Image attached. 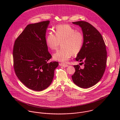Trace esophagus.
I'll return each instance as SVG.
<instances>
[{
  "label": "esophagus",
  "instance_id": "obj_1",
  "mask_svg": "<svg viewBox=\"0 0 120 120\" xmlns=\"http://www.w3.org/2000/svg\"><path fill=\"white\" fill-rule=\"evenodd\" d=\"M59 65L60 66L63 67H68V65L67 64H65L64 63H60Z\"/></svg>",
  "mask_w": 120,
  "mask_h": 120
}]
</instances>
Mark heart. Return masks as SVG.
Wrapping results in <instances>:
<instances>
[{"label": "heart", "mask_w": 120, "mask_h": 120, "mask_svg": "<svg viewBox=\"0 0 120 120\" xmlns=\"http://www.w3.org/2000/svg\"><path fill=\"white\" fill-rule=\"evenodd\" d=\"M55 34L49 31L46 38L47 46L52 50L57 49L61 42V47L53 54L54 60L67 62L73 54H77L81 50L84 41V35L71 26L68 24L57 26Z\"/></svg>", "instance_id": "1"}]
</instances>
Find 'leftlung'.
<instances>
[{
    "label": "left lung",
    "instance_id": "8db88e82",
    "mask_svg": "<svg viewBox=\"0 0 120 120\" xmlns=\"http://www.w3.org/2000/svg\"><path fill=\"white\" fill-rule=\"evenodd\" d=\"M81 28L84 36L82 48L76 60L84 61L85 68L75 65V71L71 76L73 83L82 88L97 84L103 77L107 62L106 46L102 35L91 24L85 21L73 22Z\"/></svg>",
    "mask_w": 120,
    "mask_h": 120
}]
</instances>
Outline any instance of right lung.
Here are the masks:
<instances>
[{"instance_id":"add662e5","label":"right lung","mask_w":120,"mask_h":120,"mask_svg":"<svg viewBox=\"0 0 120 120\" xmlns=\"http://www.w3.org/2000/svg\"><path fill=\"white\" fill-rule=\"evenodd\" d=\"M50 21L28 25L15 41L13 50L14 68L20 81L28 88L41 91L51 84L57 61L52 57L46 43Z\"/></svg>"}]
</instances>
